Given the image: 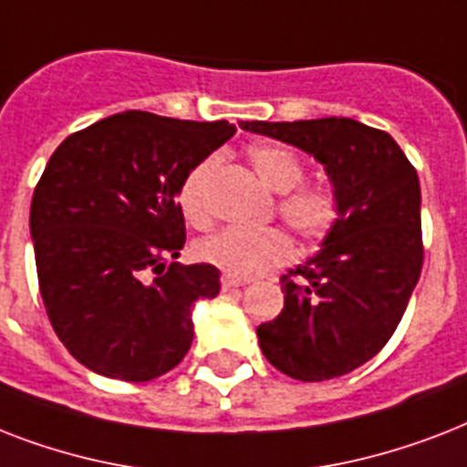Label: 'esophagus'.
<instances>
[{"label":"esophagus","mask_w":467,"mask_h":467,"mask_svg":"<svg viewBox=\"0 0 467 467\" xmlns=\"http://www.w3.org/2000/svg\"><path fill=\"white\" fill-rule=\"evenodd\" d=\"M223 291H233V288H240V285H247V278H234V276H223Z\"/></svg>","instance_id":"esophagus-1"}]
</instances>
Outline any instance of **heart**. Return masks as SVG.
<instances>
[{
	"label": "heart",
	"instance_id": "b5f03b06",
	"mask_svg": "<svg viewBox=\"0 0 467 467\" xmlns=\"http://www.w3.org/2000/svg\"><path fill=\"white\" fill-rule=\"evenodd\" d=\"M249 161L256 176L271 191L284 193L278 213L288 225L306 240H322L332 233L339 220V198L327 186H300L306 167L288 148L281 145H254L249 148ZM218 167V157H205L191 169L179 189V205L193 225L211 223L208 183ZM299 189L296 190L295 186ZM198 256L220 269L225 276L254 278L271 266L288 262L293 256L291 237L278 227L240 230L227 227L198 242Z\"/></svg>",
	"mask_w": 467,
	"mask_h": 467
}]
</instances>
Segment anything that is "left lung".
<instances>
[{
  "label": "left lung",
  "instance_id": "left-lung-1",
  "mask_svg": "<svg viewBox=\"0 0 467 467\" xmlns=\"http://www.w3.org/2000/svg\"><path fill=\"white\" fill-rule=\"evenodd\" d=\"M240 126L315 157L339 198L322 249L281 276L284 310L256 327L259 347L274 368L303 383L351 373L388 344L420 281L417 169L390 135L354 119Z\"/></svg>",
  "mask_w": 467,
  "mask_h": 467
}]
</instances>
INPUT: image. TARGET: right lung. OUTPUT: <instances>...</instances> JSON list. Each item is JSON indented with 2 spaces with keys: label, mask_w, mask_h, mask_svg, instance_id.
I'll return each instance as SVG.
<instances>
[{
  "label": "right lung",
  "mask_w": 467,
  "mask_h": 467,
  "mask_svg": "<svg viewBox=\"0 0 467 467\" xmlns=\"http://www.w3.org/2000/svg\"><path fill=\"white\" fill-rule=\"evenodd\" d=\"M237 128L126 111L53 152L31 201L38 285L55 334L106 378L145 383L182 361L193 303L220 293L211 264L174 262L186 242L182 182Z\"/></svg>",
  "instance_id": "right-lung-1"
}]
</instances>
